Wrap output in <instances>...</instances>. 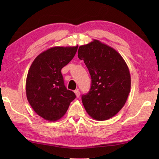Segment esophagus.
<instances>
[{"label": "esophagus", "instance_id": "34e87169", "mask_svg": "<svg viewBox=\"0 0 159 159\" xmlns=\"http://www.w3.org/2000/svg\"><path fill=\"white\" fill-rule=\"evenodd\" d=\"M74 93H75V94H76V96L77 97V98H79V96H80V92L78 89H76V90H75L74 91Z\"/></svg>", "mask_w": 159, "mask_h": 159}]
</instances>
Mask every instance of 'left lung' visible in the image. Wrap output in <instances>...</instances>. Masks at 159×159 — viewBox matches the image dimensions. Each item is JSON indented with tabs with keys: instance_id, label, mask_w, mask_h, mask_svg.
<instances>
[{
	"instance_id": "left-lung-1",
	"label": "left lung",
	"mask_w": 159,
	"mask_h": 159,
	"mask_svg": "<svg viewBox=\"0 0 159 159\" xmlns=\"http://www.w3.org/2000/svg\"><path fill=\"white\" fill-rule=\"evenodd\" d=\"M78 57L84 61L92 79L89 93L82 96L84 107L94 120L110 119L122 109L130 93L126 63L117 50L97 39L80 46Z\"/></svg>"
}]
</instances>
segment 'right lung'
Returning a JSON list of instances; mask_svg holds the SVG:
<instances>
[{
  "label": "right lung",
  "mask_w": 159,
  "mask_h": 159,
  "mask_svg": "<svg viewBox=\"0 0 159 159\" xmlns=\"http://www.w3.org/2000/svg\"><path fill=\"white\" fill-rule=\"evenodd\" d=\"M77 48L52 47L40 53L29 70L26 98L35 112L46 120L61 119L75 99V93L64 85L61 70L73 59Z\"/></svg>",
  "instance_id": "1"
}]
</instances>
